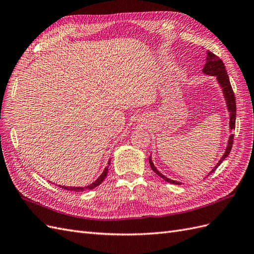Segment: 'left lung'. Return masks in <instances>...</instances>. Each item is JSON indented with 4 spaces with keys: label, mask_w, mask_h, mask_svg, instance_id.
Returning a JSON list of instances; mask_svg holds the SVG:
<instances>
[{
    "label": "left lung",
    "mask_w": 254,
    "mask_h": 254,
    "mask_svg": "<svg viewBox=\"0 0 254 254\" xmlns=\"http://www.w3.org/2000/svg\"><path fill=\"white\" fill-rule=\"evenodd\" d=\"M202 72L206 75H211V76H216L217 81L220 84V87L222 89V93H224V96L226 98V102H227V106H228V111H229V115H230V123H229V126L230 129H234L235 128V120H236V104H235V96H234V92L232 90L231 87V83H230V79H229V76L227 74L226 71V66L222 63V60L217 57L216 55H214L213 53L207 51V55H206V60H205V64L202 68ZM233 139H234V134H231L229 136V140H228V146L226 148V151L224 153V156L221 157V159L219 160V162L217 163V165L215 166L213 170L210 172L209 175H211L213 172H215V170L221 164L222 161H224L228 156L230 151L232 149V145H233ZM149 164L151 170L155 172L158 176H160L161 178L163 180H165L168 183H173V184H181V182L178 181H175L172 179H168L167 177H165L164 175L161 174L156 166L153 165L152 163V160L151 157H149ZM207 175V176H209Z\"/></svg>",
    "instance_id": "1"
}]
</instances>
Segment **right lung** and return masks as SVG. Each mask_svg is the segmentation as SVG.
<instances>
[{
	"mask_svg": "<svg viewBox=\"0 0 254 254\" xmlns=\"http://www.w3.org/2000/svg\"><path fill=\"white\" fill-rule=\"evenodd\" d=\"M108 164L110 165V161L108 162ZM108 166H107L105 170H104V172H103V174L98 177V178L93 182V183H91L90 186H87V187H83V188H77V187H64V186H59L60 188H63L64 190H74V191H83V190H93V189H95L96 187H98L99 184H101L104 180H105V178L107 177V174H108Z\"/></svg>",
	"mask_w": 254,
	"mask_h": 254,
	"instance_id": "obj_1",
	"label": "right lung"
}]
</instances>
